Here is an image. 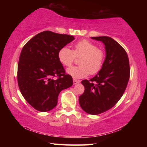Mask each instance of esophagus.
Masks as SVG:
<instances>
[{
	"label": "esophagus",
	"instance_id": "34e87169",
	"mask_svg": "<svg viewBox=\"0 0 147 147\" xmlns=\"http://www.w3.org/2000/svg\"><path fill=\"white\" fill-rule=\"evenodd\" d=\"M80 83L79 80H77L76 79H73V84L74 85H76V84H78Z\"/></svg>",
	"mask_w": 147,
	"mask_h": 147
}]
</instances>
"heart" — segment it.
<instances>
[{
    "instance_id": "heart-1",
    "label": "heart",
    "mask_w": 147,
    "mask_h": 147,
    "mask_svg": "<svg viewBox=\"0 0 147 147\" xmlns=\"http://www.w3.org/2000/svg\"><path fill=\"white\" fill-rule=\"evenodd\" d=\"M58 59L65 67L71 66L74 59L80 58V65L71 67L67 70L69 75L74 78H82L89 73L94 74L100 71L103 65L105 53L103 50L98 48L96 45L86 39L79 41L74 45L73 51L67 47L59 50Z\"/></svg>"
}]
</instances>
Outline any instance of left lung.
Wrapping results in <instances>:
<instances>
[{
	"mask_svg": "<svg viewBox=\"0 0 147 147\" xmlns=\"http://www.w3.org/2000/svg\"><path fill=\"white\" fill-rule=\"evenodd\" d=\"M105 45L106 58L100 71L88 80L82 81L85 90L80 96L82 109L98 115L111 109L123 96L130 78L128 54L120 44L110 37H92Z\"/></svg>",
	"mask_w": 147,
	"mask_h": 147,
	"instance_id": "1",
	"label": "left lung"
}]
</instances>
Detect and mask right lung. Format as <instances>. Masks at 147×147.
I'll return each mask as SVG.
<instances>
[{"mask_svg":"<svg viewBox=\"0 0 147 147\" xmlns=\"http://www.w3.org/2000/svg\"><path fill=\"white\" fill-rule=\"evenodd\" d=\"M74 39L69 35L44 31L30 39L22 49L17 68L19 88L27 102L36 110L53 109L59 93L73 86V78L66 74L58 54Z\"/></svg>","mask_w":147,"mask_h":147,"instance_id":"1","label":"right lung"}]
</instances>
